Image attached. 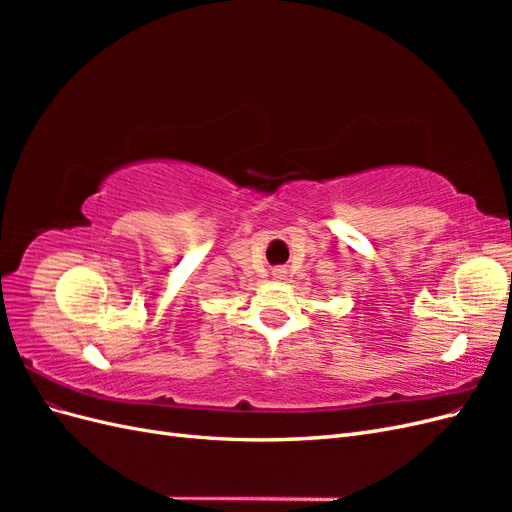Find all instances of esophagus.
I'll list each match as a JSON object with an SVG mask.
<instances>
[{
  "label": "esophagus",
  "mask_w": 512,
  "mask_h": 512,
  "mask_svg": "<svg viewBox=\"0 0 512 512\" xmlns=\"http://www.w3.org/2000/svg\"><path fill=\"white\" fill-rule=\"evenodd\" d=\"M282 273H284V271H275V275H282Z\"/></svg>",
  "instance_id": "1"
}]
</instances>
